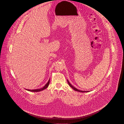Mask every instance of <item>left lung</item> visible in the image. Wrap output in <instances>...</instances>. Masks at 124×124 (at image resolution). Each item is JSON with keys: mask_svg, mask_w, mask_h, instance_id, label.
<instances>
[{"mask_svg": "<svg viewBox=\"0 0 124 124\" xmlns=\"http://www.w3.org/2000/svg\"><path fill=\"white\" fill-rule=\"evenodd\" d=\"M67 82H68V84L69 85H70V86H71V87L73 89V90H74L75 91H78V92H81V93H85V92H88V91H80V90H78V89H77V88H75L74 87H73L71 85V84L70 83V82H69V81L67 80Z\"/></svg>", "mask_w": 124, "mask_h": 124, "instance_id": "8db88e82", "label": "left lung"}]
</instances>
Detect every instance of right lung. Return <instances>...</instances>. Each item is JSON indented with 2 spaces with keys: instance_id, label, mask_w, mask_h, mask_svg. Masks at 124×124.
Listing matches in <instances>:
<instances>
[{
  "instance_id": "obj_1",
  "label": "right lung",
  "mask_w": 124,
  "mask_h": 124,
  "mask_svg": "<svg viewBox=\"0 0 124 124\" xmlns=\"http://www.w3.org/2000/svg\"><path fill=\"white\" fill-rule=\"evenodd\" d=\"M49 83H50V79H49V80H48V82L46 83V84L43 88H42L38 89H35V90H29V89L27 90V89H26V90L29 91H31V92H40V91H41L42 90H43L46 88L48 86V85H49Z\"/></svg>"
}]
</instances>
